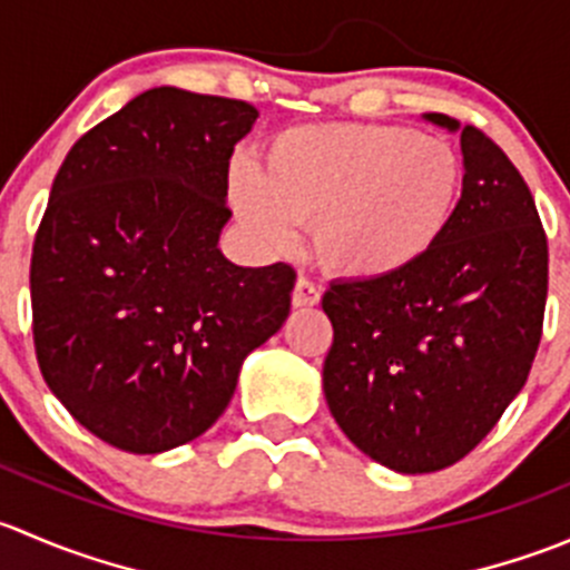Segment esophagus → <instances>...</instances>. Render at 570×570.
Masks as SVG:
<instances>
[{
	"instance_id": "34e87169",
	"label": "esophagus",
	"mask_w": 570,
	"mask_h": 570,
	"mask_svg": "<svg viewBox=\"0 0 570 570\" xmlns=\"http://www.w3.org/2000/svg\"><path fill=\"white\" fill-rule=\"evenodd\" d=\"M320 303V289L308 278H297L295 289H292V306L295 308H312Z\"/></svg>"
}]
</instances>
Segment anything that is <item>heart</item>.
<instances>
[{
    "label": "heart",
    "instance_id": "heart-1",
    "mask_svg": "<svg viewBox=\"0 0 570 570\" xmlns=\"http://www.w3.org/2000/svg\"><path fill=\"white\" fill-rule=\"evenodd\" d=\"M463 159L452 142L383 124L286 129L262 170L237 163L232 204L245 232L292 250L312 226L314 256L347 281H383L439 248L461 206Z\"/></svg>",
    "mask_w": 570,
    "mask_h": 570
}]
</instances>
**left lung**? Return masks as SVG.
Instances as JSON below:
<instances>
[{
	"instance_id": "8db88e82",
	"label": "left lung",
	"mask_w": 570,
	"mask_h": 570,
	"mask_svg": "<svg viewBox=\"0 0 570 570\" xmlns=\"http://www.w3.org/2000/svg\"><path fill=\"white\" fill-rule=\"evenodd\" d=\"M461 131L463 195L439 248L383 281H333L327 407L364 455L430 474L469 455L524 389L543 327L549 248L527 181L474 126Z\"/></svg>"
}]
</instances>
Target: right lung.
<instances>
[{
    "label": "right lung",
    "instance_id": "obj_1",
    "mask_svg": "<svg viewBox=\"0 0 570 570\" xmlns=\"http://www.w3.org/2000/svg\"><path fill=\"white\" fill-rule=\"evenodd\" d=\"M248 101L151 88L79 137L32 245L46 386L85 430L135 455L198 439L239 370L289 317L295 269L220 250L228 159Z\"/></svg>",
    "mask_w": 570,
    "mask_h": 570
}]
</instances>
